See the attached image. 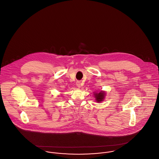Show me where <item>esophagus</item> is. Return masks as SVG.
<instances>
[{
  "instance_id": "esophagus-1",
  "label": "esophagus",
  "mask_w": 159,
  "mask_h": 159,
  "mask_svg": "<svg viewBox=\"0 0 159 159\" xmlns=\"http://www.w3.org/2000/svg\"><path fill=\"white\" fill-rule=\"evenodd\" d=\"M76 85H77V86L78 87H80V86H81V83H80V81H77V82H76Z\"/></svg>"
}]
</instances>
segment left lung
<instances>
[{"instance_id":"8db88e82","label":"left lung","mask_w":159,"mask_h":159,"mask_svg":"<svg viewBox=\"0 0 159 159\" xmlns=\"http://www.w3.org/2000/svg\"><path fill=\"white\" fill-rule=\"evenodd\" d=\"M104 95L105 93L104 92H99V93H96V94H95V97L96 98V100L97 102H100V101H102V99H104Z\"/></svg>"}]
</instances>
